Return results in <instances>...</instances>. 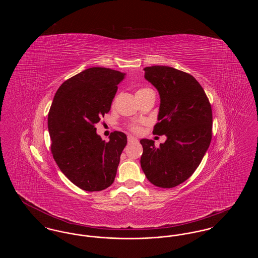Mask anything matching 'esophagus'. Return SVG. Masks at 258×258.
<instances>
[{
    "label": "esophagus",
    "mask_w": 258,
    "mask_h": 258,
    "mask_svg": "<svg viewBox=\"0 0 258 258\" xmlns=\"http://www.w3.org/2000/svg\"><path fill=\"white\" fill-rule=\"evenodd\" d=\"M127 141L128 142H137V139L134 137V136H132V135H128L127 136Z\"/></svg>",
    "instance_id": "1"
}]
</instances>
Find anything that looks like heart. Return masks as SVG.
<instances>
[{"mask_svg":"<svg viewBox=\"0 0 258 258\" xmlns=\"http://www.w3.org/2000/svg\"><path fill=\"white\" fill-rule=\"evenodd\" d=\"M146 90H149V89H140V90H138V91L136 92V94L142 93V92H144V91H146ZM130 128H131L133 132H135V133H138V132L140 131V126H139L138 124H135V123L131 124V125H130Z\"/></svg>","mask_w":258,"mask_h":258,"instance_id":"obj_1","label":"heart"}]
</instances>
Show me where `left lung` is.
Instances as JSON below:
<instances>
[{
	"instance_id": "8db88e82",
	"label": "left lung",
	"mask_w": 258,
	"mask_h": 258,
	"mask_svg": "<svg viewBox=\"0 0 258 258\" xmlns=\"http://www.w3.org/2000/svg\"><path fill=\"white\" fill-rule=\"evenodd\" d=\"M145 79L159 91V123L154 135L167 139L160 147L141 139V168L155 185L170 188L197 170L212 139L213 115L208 98L197 79L166 66L144 69Z\"/></svg>"
}]
</instances>
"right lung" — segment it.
Returning <instances> with one entry per match:
<instances>
[{
	"instance_id": "right-lung-1",
	"label": "right lung",
	"mask_w": 258,
	"mask_h": 258,
	"mask_svg": "<svg viewBox=\"0 0 258 258\" xmlns=\"http://www.w3.org/2000/svg\"><path fill=\"white\" fill-rule=\"evenodd\" d=\"M125 74L90 68L66 80L53 98L48 131L53 158L63 175L87 191L113 184L126 135L114 132L105 142L95 124L110 110L118 84Z\"/></svg>"
}]
</instances>
